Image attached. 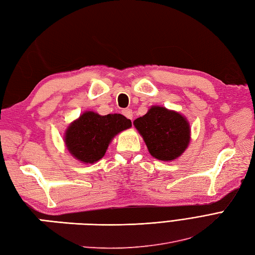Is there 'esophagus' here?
Masks as SVG:
<instances>
[{
	"label": "esophagus",
	"instance_id": "34e87169",
	"mask_svg": "<svg viewBox=\"0 0 255 255\" xmlns=\"http://www.w3.org/2000/svg\"><path fill=\"white\" fill-rule=\"evenodd\" d=\"M123 115L126 116L128 119H129V120H132V119H133V111L131 109L123 110Z\"/></svg>",
	"mask_w": 255,
	"mask_h": 255
}]
</instances>
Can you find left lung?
I'll list each match as a JSON object with an SVG mask.
<instances>
[{
	"mask_svg": "<svg viewBox=\"0 0 255 255\" xmlns=\"http://www.w3.org/2000/svg\"><path fill=\"white\" fill-rule=\"evenodd\" d=\"M149 154L158 160L171 161L183 154L191 138L188 120L179 112L152 106L133 122Z\"/></svg>",
	"mask_w": 255,
	"mask_h": 255,
	"instance_id": "obj_1",
	"label": "left lung"
}]
</instances>
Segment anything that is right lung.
Listing matches in <instances>:
<instances>
[{"label": "right lung", "mask_w": 255, "mask_h": 255, "mask_svg": "<svg viewBox=\"0 0 255 255\" xmlns=\"http://www.w3.org/2000/svg\"><path fill=\"white\" fill-rule=\"evenodd\" d=\"M132 127L131 120L122 115L100 116L86 111L66 128L64 142L70 154L84 163L101 159L118 133Z\"/></svg>", "instance_id": "add662e5"}]
</instances>
